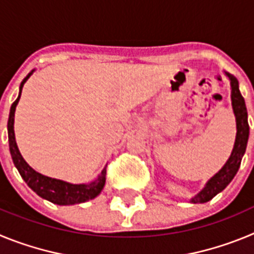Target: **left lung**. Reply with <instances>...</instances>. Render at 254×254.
<instances>
[{
	"instance_id": "1",
	"label": "left lung",
	"mask_w": 254,
	"mask_h": 254,
	"mask_svg": "<svg viewBox=\"0 0 254 254\" xmlns=\"http://www.w3.org/2000/svg\"><path fill=\"white\" fill-rule=\"evenodd\" d=\"M226 77L230 81V89H232V107L235 116V122H237V136H235V142L233 151L224 164V167L211 177L206 182L205 187L199 190L198 193L190 199V203H205L210 199L214 198L217 193L226 188V186L233 181V178L237 174L238 169L241 167L242 158L247 149V142L250 137V126H248V113H247V107L244 98L239 91V82L237 78L229 72H224Z\"/></svg>"
}]
</instances>
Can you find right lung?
<instances>
[{
    "label": "right lung",
    "mask_w": 254,
    "mask_h": 254,
    "mask_svg": "<svg viewBox=\"0 0 254 254\" xmlns=\"http://www.w3.org/2000/svg\"><path fill=\"white\" fill-rule=\"evenodd\" d=\"M35 69L28 73L24 80L20 84V91L17 99L12 103L10 109V116H8L7 122V132H8V146H10L11 158L16 169L19 170L21 178L25 181L26 185L34 190L38 196L42 198L51 201L52 203L61 206L75 205V203L86 202L89 199L95 198L99 196L105 186V176H107V167L102 170L98 178L94 179L90 183H81V185H73L69 182L61 181V179L51 178V177L43 176L40 173L35 172L33 168L24 160L17 147L16 140H15V131H13V121H15V111L16 105L21 96L22 86L28 81V78L33 75Z\"/></svg>",
    "instance_id": "1"
}]
</instances>
